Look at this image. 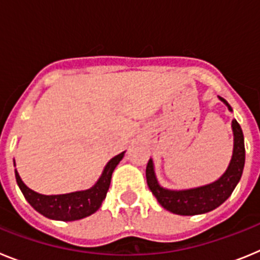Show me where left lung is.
Here are the masks:
<instances>
[{
    "instance_id": "left-lung-1",
    "label": "left lung",
    "mask_w": 260,
    "mask_h": 260,
    "mask_svg": "<svg viewBox=\"0 0 260 260\" xmlns=\"http://www.w3.org/2000/svg\"><path fill=\"white\" fill-rule=\"evenodd\" d=\"M219 100L228 107L229 112H233L225 99L219 96ZM232 132H233V153H232L228 168L217 180L207 185L182 190L162 187L156 177L153 160L150 158L146 168L147 185L158 203L161 204V207L176 215H201V213H207L217 208L231 197L237 183L240 182L243 167H245L243 133L240 123L236 119H232Z\"/></svg>"
}]
</instances>
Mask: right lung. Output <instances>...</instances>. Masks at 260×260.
<instances>
[{
	"label": "right lung",
	"mask_w": 260,
	"mask_h": 260,
	"mask_svg": "<svg viewBox=\"0 0 260 260\" xmlns=\"http://www.w3.org/2000/svg\"><path fill=\"white\" fill-rule=\"evenodd\" d=\"M125 152L126 151H123L110 158L95 185L87 190H79V191L68 192V194L44 195L29 189L22 181L17 169H15V178L26 201L39 213L52 220L75 221V220L84 219L87 216L92 215L100 208L109 190L112 174L118 162L123 158ZM14 165H15V161H14Z\"/></svg>",
	"instance_id": "1"
}]
</instances>
